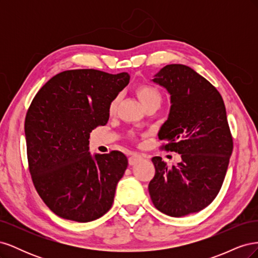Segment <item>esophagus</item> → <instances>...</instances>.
I'll list each match as a JSON object with an SVG mask.
<instances>
[{"label":"esophagus","mask_w":258,"mask_h":258,"mask_svg":"<svg viewBox=\"0 0 258 258\" xmlns=\"http://www.w3.org/2000/svg\"><path fill=\"white\" fill-rule=\"evenodd\" d=\"M128 160H129V165L130 166H135V165H137V163H139L140 161L143 160V156L135 153V154H132L130 156Z\"/></svg>","instance_id":"obj_1"}]
</instances>
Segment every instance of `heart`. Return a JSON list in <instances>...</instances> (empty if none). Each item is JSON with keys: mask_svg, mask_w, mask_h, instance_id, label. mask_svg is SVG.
I'll list each match as a JSON object with an SVG mask.
<instances>
[{"mask_svg": "<svg viewBox=\"0 0 258 258\" xmlns=\"http://www.w3.org/2000/svg\"><path fill=\"white\" fill-rule=\"evenodd\" d=\"M138 99L140 100V102L142 103L143 106L151 104V103H160L161 96L159 91L156 89L154 86L151 85H140L139 87L136 90ZM117 104H118V99H114L111 104H110V112L113 113L115 112Z\"/></svg>", "mask_w": 258, "mask_h": 258, "instance_id": "obj_1", "label": "heart"}]
</instances>
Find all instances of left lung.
Segmentation results:
<instances>
[{"instance_id": "obj_1", "label": "left lung", "mask_w": 258, "mask_h": 258, "mask_svg": "<svg viewBox=\"0 0 258 258\" xmlns=\"http://www.w3.org/2000/svg\"><path fill=\"white\" fill-rule=\"evenodd\" d=\"M152 82L168 91L171 103L158 139L167 142V151L181 155V161L169 169L161 157L152 158L151 199L169 216L199 212L217 196L232 153L223 98L205 77L184 64L163 67Z\"/></svg>"}]
</instances>
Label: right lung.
<instances>
[{
	"label": "right lung",
	"mask_w": 258,
	"mask_h": 258,
	"mask_svg": "<svg viewBox=\"0 0 258 258\" xmlns=\"http://www.w3.org/2000/svg\"><path fill=\"white\" fill-rule=\"evenodd\" d=\"M127 72H61L38 90L25 122L33 184L45 205L66 220L87 223L111 209L128 166L120 152H89L90 132L106 124L110 104L129 84Z\"/></svg>",
	"instance_id": "obj_1"
}]
</instances>
